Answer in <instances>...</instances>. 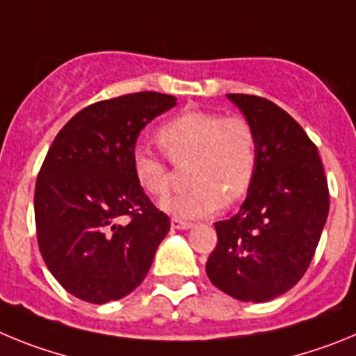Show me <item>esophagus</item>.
Here are the masks:
<instances>
[{
	"label": "esophagus",
	"instance_id": "34e87169",
	"mask_svg": "<svg viewBox=\"0 0 356 356\" xmlns=\"http://www.w3.org/2000/svg\"><path fill=\"white\" fill-rule=\"evenodd\" d=\"M171 228L172 229H188V228H193V222L184 221V219H178V217H172Z\"/></svg>",
	"mask_w": 356,
	"mask_h": 356
}]
</instances>
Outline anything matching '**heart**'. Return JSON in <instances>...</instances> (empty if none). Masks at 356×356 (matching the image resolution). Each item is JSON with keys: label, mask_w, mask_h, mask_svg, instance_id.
<instances>
[{"label": "heart", "mask_w": 356, "mask_h": 356, "mask_svg": "<svg viewBox=\"0 0 356 356\" xmlns=\"http://www.w3.org/2000/svg\"><path fill=\"white\" fill-rule=\"evenodd\" d=\"M159 143L172 163L191 162L184 193L162 203L169 213L185 219L209 216L226 203L246 196L259 163V139L253 124L242 115L212 110H187L159 130ZM134 171L140 187L162 197L171 191L168 162L147 147L134 151Z\"/></svg>", "instance_id": "1"}]
</instances>
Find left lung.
Instances as JSON below:
<instances>
[{
    "label": "left lung",
    "instance_id": "obj_1",
    "mask_svg": "<svg viewBox=\"0 0 356 356\" xmlns=\"http://www.w3.org/2000/svg\"><path fill=\"white\" fill-rule=\"evenodd\" d=\"M228 97L257 131L259 163L241 210L213 225L207 275L235 300L262 303L307 273L328 217V181L317 146L284 108L253 94Z\"/></svg>",
    "mask_w": 356,
    "mask_h": 356
}]
</instances>
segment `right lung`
Returning a JSON list of instances; mask_svg holds the SVG:
<instances>
[{
	"instance_id": "1",
	"label": "right lung",
	"mask_w": 356,
	"mask_h": 356,
	"mask_svg": "<svg viewBox=\"0 0 356 356\" xmlns=\"http://www.w3.org/2000/svg\"><path fill=\"white\" fill-rule=\"evenodd\" d=\"M176 105L169 94L103 99L72 115L35 184L37 242L56 282L87 303L130 294L146 278L171 221L134 171L137 137Z\"/></svg>"
}]
</instances>
